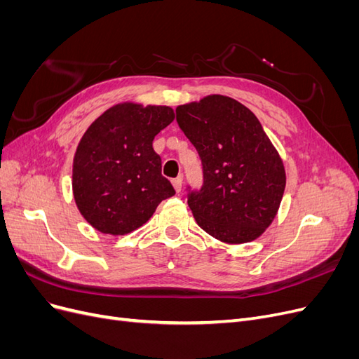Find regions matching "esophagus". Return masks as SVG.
<instances>
[{
  "label": "esophagus",
  "mask_w": 359,
  "mask_h": 359,
  "mask_svg": "<svg viewBox=\"0 0 359 359\" xmlns=\"http://www.w3.org/2000/svg\"><path fill=\"white\" fill-rule=\"evenodd\" d=\"M172 186H173V189H175L177 193H180L181 189H182V177L180 175V177H177V178H173V180H172Z\"/></svg>",
  "instance_id": "obj_1"
}]
</instances>
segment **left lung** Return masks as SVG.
<instances>
[{"instance_id": "left-lung-1", "label": "left lung", "mask_w": 359, "mask_h": 359, "mask_svg": "<svg viewBox=\"0 0 359 359\" xmlns=\"http://www.w3.org/2000/svg\"><path fill=\"white\" fill-rule=\"evenodd\" d=\"M177 123L203 168L202 187L187 201L194 220L227 244L256 240L273 223L286 187L283 160L256 115L211 94L178 106Z\"/></svg>"}]
</instances>
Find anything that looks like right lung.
Instances as JSON below:
<instances>
[{"label": "right lung", "mask_w": 359, "mask_h": 359, "mask_svg": "<svg viewBox=\"0 0 359 359\" xmlns=\"http://www.w3.org/2000/svg\"><path fill=\"white\" fill-rule=\"evenodd\" d=\"M175 114L169 106L118 103L86 128L73 157V198L83 219L107 235L136 231L175 194L161 175L156 135Z\"/></svg>", "instance_id": "add662e5"}]
</instances>
